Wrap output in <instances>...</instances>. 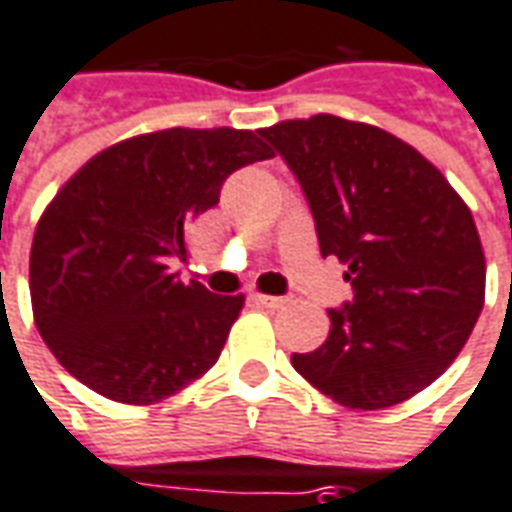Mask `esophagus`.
Masks as SVG:
<instances>
[{"instance_id":"obj_1","label":"esophagus","mask_w":512,"mask_h":512,"mask_svg":"<svg viewBox=\"0 0 512 512\" xmlns=\"http://www.w3.org/2000/svg\"><path fill=\"white\" fill-rule=\"evenodd\" d=\"M255 302L263 307H282L285 299L282 296H268V293H255Z\"/></svg>"}]
</instances>
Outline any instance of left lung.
<instances>
[{"label":"left lung","instance_id":"1","mask_svg":"<svg viewBox=\"0 0 512 512\" xmlns=\"http://www.w3.org/2000/svg\"><path fill=\"white\" fill-rule=\"evenodd\" d=\"M302 182L321 255L355 299L293 368L349 410L405 402L441 377L485 305V255L468 205L418 149L330 113L260 130Z\"/></svg>","mask_w":512,"mask_h":512}]
</instances>
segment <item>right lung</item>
<instances>
[{
    "label": "right lung",
    "mask_w": 512,
    "mask_h": 512,
    "mask_svg": "<svg viewBox=\"0 0 512 512\" xmlns=\"http://www.w3.org/2000/svg\"><path fill=\"white\" fill-rule=\"evenodd\" d=\"M274 157L260 132H146L107 146L38 219L30 252L35 327L57 363L121 405H157L219 360L244 293L177 280L188 227L219 205L232 171Z\"/></svg>",
    "instance_id": "right-lung-1"
}]
</instances>
